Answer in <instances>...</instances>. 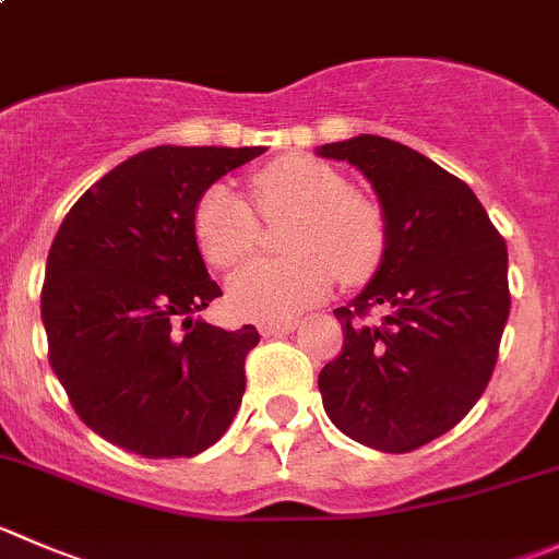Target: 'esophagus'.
I'll list each match as a JSON object with an SVG mask.
<instances>
[{"mask_svg":"<svg viewBox=\"0 0 559 559\" xmlns=\"http://www.w3.org/2000/svg\"><path fill=\"white\" fill-rule=\"evenodd\" d=\"M295 328L297 322H262L259 324V333H262L264 338H278V335L292 333Z\"/></svg>","mask_w":559,"mask_h":559,"instance_id":"esophagus-1","label":"esophagus"}]
</instances>
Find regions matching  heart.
<instances>
[{
  "mask_svg": "<svg viewBox=\"0 0 559 559\" xmlns=\"http://www.w3.org/2000/svg\"><path fill=\"white\" fill-rule=\"evenodd\" d=\"M251 197L264 221L289 218L281 262H257L229 286V306L246 319L281 322L317 306L335 278L357 286L388 253L382 207L313 158H281L251 177ZM193 237L213 267L235 270L259 246L253 210L226 186H213L193 210Z\"/></svg>",
  "mask_w": 559,
  "mask_h": 559,
  "instance_id": "heart-1",
  "label": "heart"
}]
</instances>
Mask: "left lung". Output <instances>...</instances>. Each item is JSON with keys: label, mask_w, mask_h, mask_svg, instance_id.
<instances>
[{"label": "left lung", "mask_w": 559, "mask_h": 559, "mask_svg": "<svg viewBox=\"0 0 559 559\" xmlns=\"http://www.w3.org/2000/svg\"><path fill=\"white\" fill-rule=\"evenodd\" d=\"M319 155L357 166L388 221L377 275L333 311L344 346L319 371L324 412L360 445L409 453L489 384L511 313L506 240L467 182L404 144L362 133Z\"/></svg>", "instance_id": "1"}]
</instances>
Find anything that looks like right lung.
<instances>
[{
    "label": "right lung",
    "instance_id": "obj_1",
    "mask_svg": "<svg viewBox=\"0 0 559 559\" xmlns=\"http://www.w3.org/2000/svg\"><path fill=\"white\" fill-rule=\"evenodd\" d=\"M262 153L144 150L64 215L40 295L48 362L75 415L111 445L188 459L235 420L259 333L191 319L221 297L193 237V210L215 180Z\"/></svg>",
    "mask_w": 559,
    "mask_h": 559
}]
</instances>
